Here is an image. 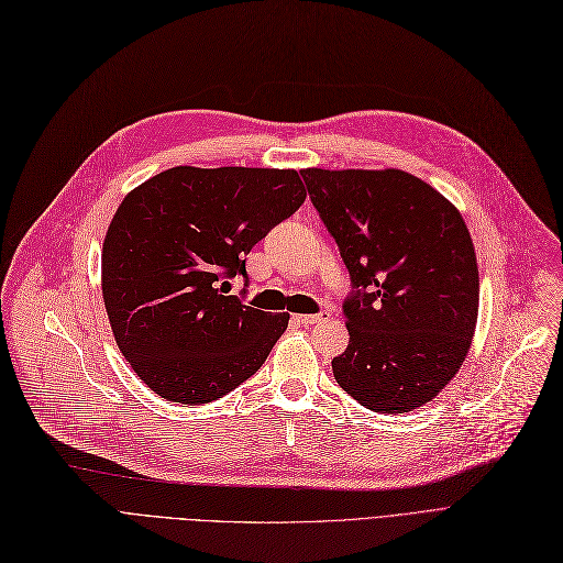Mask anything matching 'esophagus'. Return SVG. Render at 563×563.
Returning a JSON list of instances; mask_svg holds the SVG:
<instances>
[{"mask_svg": "<svg viewBox=\"0 0 563 563\" xmlns=\"http://www.w3.org/2000/svg\"><path fill=\"white\" fill-rule=\"evenodd\" d=\"M327 318H329V313H310V316H295V322L308 327V324H318V322H322Z\"/></svg>", "mask_w": 563, "mask_h": 563, "instance_id": "obj_1", "label": "esophagus"}]
</instances>
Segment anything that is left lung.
<instances>
[{
    "label": "left lung",
    "mask_w": 563,
    "mask_h": 563,
    "mask_svg": "<svg viewBox=\"0 0 563 563\" xmlns=\"http://www.w3.org/2000/svg\"><path fill=\"white\" fill-rule=\"evenodd\" d=\"M355 292L336 383L376 412H410L462 368L481 303L468 227L439 190L401 169H303Z\"/></svg>",
    "instance_id": "left-lung-1"
}]
</instances>
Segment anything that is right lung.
I'll return each mask as SVG.
<instances>
[{"instance_id": "right-lung-1", "label": "right lung", "mask_w": 563, "mask_h": 563, "mask_svg": "<svg viewBox=\"0 0 563 563\" xmlns=\"http://www.w3.org/2000/svg\"><path fill=\"white\" fill-rule=\"evenodd\" d=\"M303 199L295 169L247 166H174L122 199L101 247V295L124 360L162 399L211 404L266 362L289 313L227 287Z\"/></svg>"}]
</instances>
